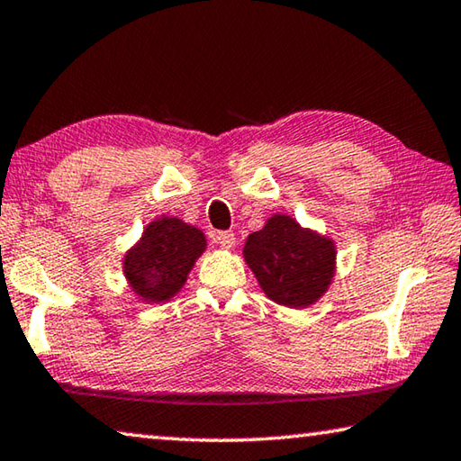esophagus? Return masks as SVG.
Listing matches in <instances>:
<instances>
[{
    "label": "esophagus",
    "instance_id": "esophagus-1",
    "mask_svg": "<svg viewBox=\"0 0 461 461\" xmlns=\"http://www.w3.org/2000/svg\"><path fill=\"white\" fill-rule=\"evenodd\" d=\"M215 244H219V248H223V250H231L236 246V236L231 231H217Z\"/></svg>",
    "mask_w": 461,
    "mask_h": 461
}]
</instances>
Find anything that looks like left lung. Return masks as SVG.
<instances>
[{"label":"left lung","instance_id":"left-lung-1","mask_svg":"<svg viewBox=\"0 0 461 461\" xmlns=\"http://www.w3.org/2000/svg\"><path fill=\"white\" fill-rule=\"evenodd\" d=\"M242 254L270 302L291 310L320 302L336 275L334 240L287 213L268 217L246 238Z\"/></svg>","mask_w":461,"mask_h":461}]
</instances>
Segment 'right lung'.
<instances>
[{"mask_svg":"<svg viewBox=\"0 0 461 461\" xmlns=\"http://www.w3.org/2000/svg\"><path fill=\"white\" fill-rule=\"evenodd\" d=\"M204 250L207 238L199 228L172 215L153 219L122 254L127 287L145 303H164L185 287Z\"/></svg>","mask_w":461,"mask_h":461,"instance_id":"obj_1","label":"right lung"}]
</instances>
